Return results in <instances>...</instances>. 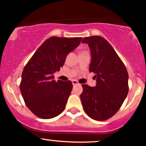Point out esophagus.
<instances>
[{
  "label": "esophagus",
  "instance_id": "34e87169",
  "mask_svg": "<svg viewBox=\"0 0 146 146\" xmlns=\"http://www.w3.org/2000/svg\"><path fill=\"white\" fill-rule=\"evenodd\" d=\"M72 84H73V86H75V85H78V84H79V83H78L76 80H73L72 81Z\"/></svg>",
  "mask_w": 146,
  "mask_h": 146
}]
</instances>
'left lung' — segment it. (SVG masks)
I'll use <instances>...</instances> for the list:
<instances>
[{
    "label": "left lung",
    "instance_id": "1",
    "mask_svg": "<svg viewBox=\"0 0 146 146\" xmlns=\"http://www.w3.org/2000/svg\"><path fill=\"white\" fill-rule=\"evenodd\" d=\"M91 52L89 71L96 85L82 84L80 99L84 111L96 121H105L119 110L128 94V73L113 47L100 36L84 37Z\"/></svg>",
    "mask_w": 146,
    "mask_h": 146
}]
</instances>
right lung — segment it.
I'll use <instances>...</instances> for the list:
<instances>
[{
  "label": "right lung",
  "mask_w": 146,
  "mask_h": 146,
  "mask_svg": "<svg viewBox=\"0 0 146 146\" xmlns=\"http://www.w3.org/2000/svg\"><path fill=\"white\" fill-rule=\"evenodd\" d=\"M82 39L50 37L25 65L21 76V93L29 110L38 117L50 119L64 110L73 84L70 81L56 82L53 75L60 71L67 55L79 46Z\"/></svg>",
  "instance_id": "1"
}]
</instances>
